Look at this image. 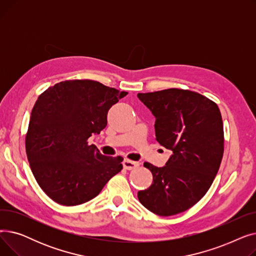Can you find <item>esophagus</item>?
Masks as SVG:
<instances>
[{
	"label": "esophagus",
	"instance_id": "34e87169",
	"mask_svg": "<svg viewBox=\"0 0 256 256\" xmlns=\"http://www.w3.org/2000/svg\"><path fill=\"white\" fill-rule=\"evenodd\" d=\"M122 165H124V169H126V170H132V169H135L139 166V164L137 162H134V160H128V158H126L124 160Z\"/></svg>",
	"mask_w": 256,
	"mask_h": 256
}]
</instances>
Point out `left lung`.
Here are the masks:
<instances>
[{"label":"left lung","instance_id":"1","mask_svg":"<svg viewBox=\"0 0 256 256\" xmlns=\"http://www.w3.org/2000/svg\"><path fill=\"white\" fill-rule=\"evenodd\" d=\"M156 118V141L172 152L163 167L144 163L152 184L138 199L158 216L192 208L217 176L224 150L223 121L218 106L199 93L182 89L138 93Z\"/></svg>","mask_w":256,"mask_h":256}]
</instances>
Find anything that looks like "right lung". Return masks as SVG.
<instances>
[{"label": "right lung", "mask_w": 256, "mask_h": 256, "mask_svg": "<svg viewBox=\"0 0 256 256\" xmlns=\"http://www.w3.org/2000/svg\"><path fill=\"white\" fill-rule=\"evenodd\" d=\"M126 94L96 80H74L50 87L36 100L26 156L36 182L57 204L87 202L122 169L124 158L102 156L87 140L106 126L110 108Z\"/></svg>", "instance_id": "1"}]
</instances>
